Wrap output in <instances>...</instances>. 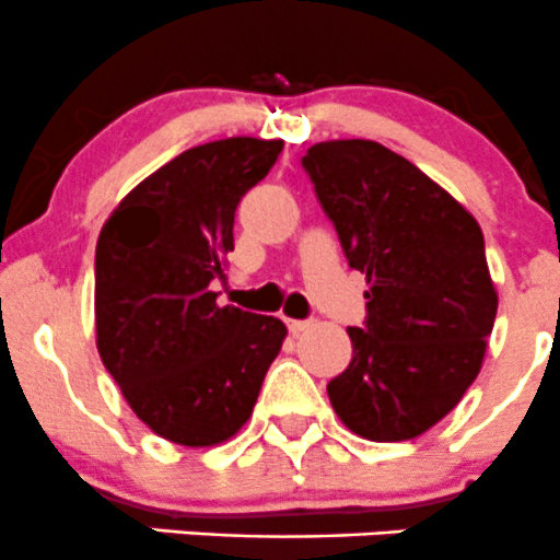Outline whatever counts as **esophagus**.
Returning <instances> with one entry per match:
<instances>
[{"mask_svg": "<svg viewBox=\"0 0 560 560\" xmlns=\"http://www.w3.org/2000/svg\"><path fill=\"white\" fill-rule=\"evenodd\" d=\"M312 325H314L312 319H290V322H287V327H290L292 336H301V332H306Z\"/></svg>", "mask_w": 560, "mask_h": 560, "instance_id": "1", "label": "esophagus"}]
</instances>
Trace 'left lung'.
Instances as JSON below:
<instances>
[{
	"label": "left lung",
	"instance_id": "obj_1",
	"mask_svg": "<svg viewBox=\"0 0 560 560\" xmlns=\"http://www.w3.org/2000/svg\"><path fill=\"white\" fill-rule=\"evenodd\" d=\"M349 265L365 273V325L327 395L371 442H406L455 409L482 369L499 295L477 219L374 140H327L303 156Z\"/></svg>",
	"mask_w": 560,
	"mask_h": 560
}]
</instances>
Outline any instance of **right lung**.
Segmentation results:
<instances>
[{
  "mask_svg": "<svg viewBox=\"0 0 560 560\" xmlns=\"http://www.w3.org/2000/svg\"><path fill=\"white\" fill-rule=\"evenodd\" d=\"M284 143L195 145L140 180L103 224L94 259L97 349L135 415L173 444L213 447L244 428L284 322L219 306L235 208Z\"/></svg>",
  "mask_w": 560,
  "mask_h": 560,
  "instance_id": "1",
  "label": "right lung"
}]
</instances>
